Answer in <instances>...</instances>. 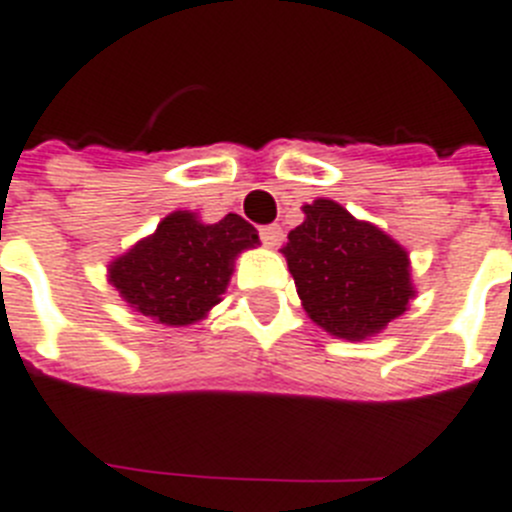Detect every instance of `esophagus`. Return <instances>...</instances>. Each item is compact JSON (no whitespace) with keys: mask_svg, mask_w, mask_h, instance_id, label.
<instances>
[{"mask_svg":"<svg viewBox=\"0 0 512 512\" xmlns=\"http://www.w3.org/2000/svg\"><path fill=\"white\" fill-rule=\"evenodd\" d=\"M259 235H261V240H264V246H269V248H274V246H279V240H282V227L279 225H264V227H259Z\"/></svg>","mask_w":512,"mask_h":512,"instance_id":"1","label":"esophagus"}]
</instances>
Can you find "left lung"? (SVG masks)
Here are the masks:
<instances>
[{
	"label": "left lung",
	"instance_id": "left-lung-1",
	"mask_svg": "<svg viewBox=\"0 0 512 512\" xmlns=\"http://www.w3.org/2000/svg\"><path fill=\"white\" fill-rule=\"evenodd\" d=\"M303 212L282 253L310 321L349 342L381 334L414 298L409 253L331 199Z\"/></svg>",
	"mask_w": 512,
	"mask_h": 512
}]
</instances>
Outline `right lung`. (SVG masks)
Here are the masks:
<instances>
[{
  "label": "right lung",
  "instance_id": "right-lung-1",
  "mask_svg": "<svg viewBox=\"0 0 512 512\" xmlns=\"http://www.w3.org/2000/svg\"><path fill=\"white\" fill-rule=\"evenodd\" d=\"M256 243V227L240 214L204 225L194 212H173L150 238L111 261L108 282L142 316L189 326L220 303L235 256Z\"/></svg>",
  "mask_w": 512,
  "mask_h": 512
}]
</instances>
